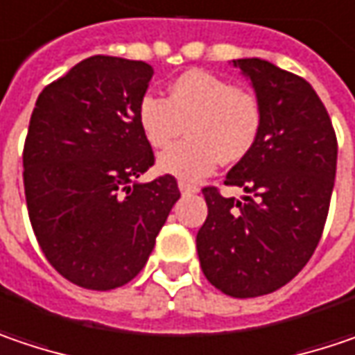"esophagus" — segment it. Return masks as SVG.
<instances>
[{"label": "esophagus", "mask_w": 355, "mask_h": 355, "mask_svg": "<svg viewBox=\"0 0 355 355\" xmlns=\"http://www.w3.org/2000/svg\"><path fill=\"white\" fill-rule=\"evenodd\" d=\"M178 189H180V193L182 195H195V193H198L197 187H193V184H187V182H178Z\"/></svg>", "instance_id": "1"}]
</instances>
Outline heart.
<instances>
[{
    "label": "heart",
    "mask_w": 355,
    "mask_h": 355,
    "mask_svg": "<svg viewBox=\"0 0 355 355\" xmlns=\"http://www.w3.org/2000/svg\"><path fill=\"white\" fill-rule=\"evenodd\" d=\"M259 98L251 90L205 70L180 73L168 98L146 94L138 102V126L153 148H166L157 160L160 173L197 182L223 162H239L255 146L261 132Z\"/></svg>",
    "instance_id": "obj_1"
}]
</instances>
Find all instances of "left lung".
I'll list each match as a JSON object with an SVG mask.
<instances>
[{
    "mask_svg": "<svg viewBox=\"0 0 355 355\" xmlns=\"http://www.w3.org/2000/svg\"><path fill=\"white\" fill-rule=\"evenodd\" d=\"M231 64L251 82L263 120L255 146L225 184L257 198L241 202L202 189L209 215L197 253L209 282L245 300L283 287L313 255L334 191L338 140L309 82L261 58Z\"/></svg>",
    "mask_w": 355,
    "mask_h": 355,
    "instance_id": "left-lung-1",
    "label": "left lung"
}]
</instances>
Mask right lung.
I'll list each match as a JSON object with an SVG mask.
<instances>
[{"label": "right lung", "instance_id": "add662e5", "mask_svg": "<svg viewBox=\"0 0 355 355\" xmlns=\"http://www.w3.org/2000/svg\"><path fill=\"white\" fill-rule=\"evenodd\" d=\"M146 62L92 55L42 90L24 146L33 233L53 269L86 289L135 279L180 191L175 177L136 178L155 164L138 126Z\"/></svg>", "mask_w": 355, "mask_h": 355}]
</instances>
